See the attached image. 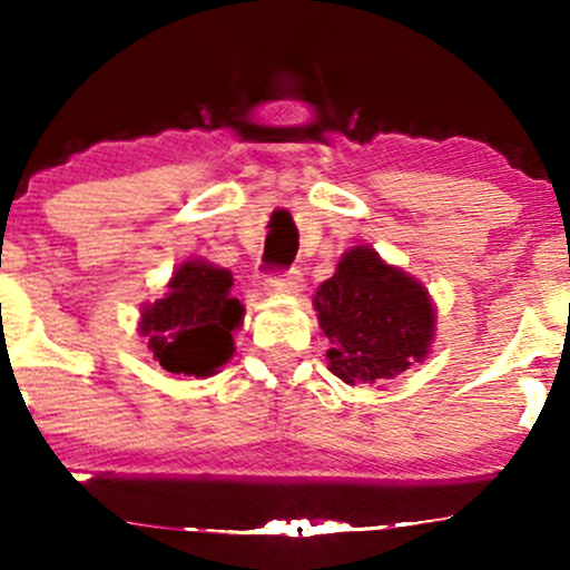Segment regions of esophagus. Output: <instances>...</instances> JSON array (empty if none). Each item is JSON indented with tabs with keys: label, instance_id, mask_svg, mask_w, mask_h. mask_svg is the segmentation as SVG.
Wrapping results in <instances>:
<instances>
[{
	"label": "esophagus",
	"instance_id": "1",
	"mask_svg": "<svg viewBox=\"0 0 570 570\" xmlns=\"http://www.w3.org/2000/svg\"><path fill=\"white\" fill-rule=\"evenodd\" d=\"M301 289H303V278L297 269H289V273H284V275H273V278L267 281L269 295L292 297V295H297Z\"/></svg>",
	"mask_w": 570,
	"mask_h": 570
}]
</instances>
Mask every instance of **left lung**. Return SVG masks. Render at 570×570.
<instances>
[{"label": "left lung", "mask_w": 570, "mask_h": 570, "mask_svg": "<svg viewBox=\"0 0 570 570\" xmlns=\"http://www.w3.org/2000/svg\"><path fill=\"white\" fill-rule=\"evenodd\" d=\"M314 308L331 342L327 370L347 386H383L433 350L439 317L428 286L372 245L342 253L336 273L314 292Z\"/></svg>", "instance_id": "left-lung-1"}]
</instances>
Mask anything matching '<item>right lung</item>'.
Instances as JSON below:
<instances>
[{
	"instance_id": "obj_1",
	"label": "right lung",
	"mask_w": 570,
	"mask_h": 570,
	"mask_svg": "<svg viewBox=\"0 0 570 570\" xmlns=\"http://www.w3.org/2000/svg\"><path fill=\"white\" fill-rule=\"evenodd\" d=\"M232 269L206 258H187L174 269L165 295L146 303L140 333L159 366L176 375L212 377L234 355V331L245 306L232 297Z\"/></svg>"
}]
</instances>
